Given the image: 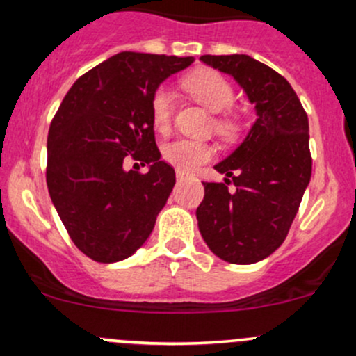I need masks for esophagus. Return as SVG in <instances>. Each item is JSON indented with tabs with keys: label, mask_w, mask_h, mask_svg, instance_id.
Segmentation results:
<instances>
[{
	"label": "esophagus",
	"mask_w": 356,
	"mask_h": 356,
	"mask_svg": "<svg viewBox=\"0 0 356 356\" xmlns=\"http://www.w3.org/2000/svg\"><path fill=\"white\" fill-rule=\"evenodd\" d=\"M184 179H186V174H184V172H177V181L181 182V181H184Z\"/></svg>",
	"instance_id": "1"
}]
</instances>
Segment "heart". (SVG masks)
<instances>
[{
    "mask_svg": "<svg viewBox=\"0 0 356 356\" xmlns=\"http://www.w3.org/2000/svg\"><path fill=\"white\" fill-rule=\"evenodd\" d=\"M186 88L195 96L201 105L207 106L213 113H222L234 103V91L227 79L211 70H201L186 79ZM174 95L168 88H160L152 99V115L155 127L165 131L172 117ZM215 127L225 138H231L238 131V124L232 117L224 115L217 118ZM213 156V146L196 139L179 138L163 146V158L181 172H193L201 163Z\"/></svg>",
    "mask_w": 356,
    "mask_h": 356,
    "instance_id": "heart-1",
    "label": "heart"
}]
</instances>
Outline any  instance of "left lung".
Returning <instances> with one entry per match:
<instances>
[{
	"label": "left lung",
	"instance_id": "1",
	"mask_svg": "<svg viewBox=\"0 0 356 356\" xmlns=\"http://www.w3.org/2000/svg\"><path fill=\"white\" fill-rule=\"evenodd\" d=\"M200 60L231 75L257 115L241 145L213 167L224 182H203L201 238L224 261L257 264L284 243L310 182L308 117L289 82L265 63L248 55Z\"/></svg>",
	"mask_w": 356,
	"mask_h": 356
}]
</instances>
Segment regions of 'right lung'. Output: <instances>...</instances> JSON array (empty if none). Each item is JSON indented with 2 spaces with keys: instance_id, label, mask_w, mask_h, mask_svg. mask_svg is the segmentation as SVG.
Listing matches in <instances>:
<instances>
[{
  "instance_id": "1",
  "label": "right lung",
  "mask_w": 356,
  "mask_h": 356,
  "mask_svg": "<svg viewBox=\"0 0 356 356\" xmlns=\"http://www.w3.org/2000/svg\"><path fill=\"white\" fill-rule=\"evenodd\" d=\"M193 56L122 51L79 77L48 134L46 182L75 246L99 264L134 254L175 184L155 143L152 99ZM127 156L149 172L125 171Z\"/></svg>"
}]
</instances>
